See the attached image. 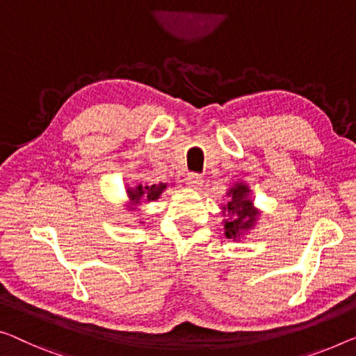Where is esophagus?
Here are the masks:
<instances>
[{
  "mask_svg": "<svg viewBox=\"0 0 356 356\" xmlns=\"http://www.w3.org/2000/svg\"><path fill=\"white\" fill-rule=\"evenodd\" d=\"M187 184H188L192 188L200 190L201 187H203L204 180H203V177L198 176V174H190L188 179H187Z\"/></svg>",
  "mask_w": 356,
  "mask_h": 356,
  "instance_id": "esophagus-1",
  "label": "esophagus"
}]
</instances>
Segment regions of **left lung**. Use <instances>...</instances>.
I'll use <instances>...</instances> for the list:
<instances>
[{
    "mask_svg": "<svg viewBox=\"0 0 356 356\" xmlns=\"http://www.w3.org/2000/svg\"><path fill=\"white\" fill-rule=\"evenodd\" d=\"M229 201L220 206L224 216V235L233 241H240L257 227L262 211L254 206L249 185L240 180L227 190Z\"/></svg>",
    "mask_w": 356,
    "mask_h": 356,
    "instance_id": "8db88e82",
    "label": "left lung"
}]
</instances>
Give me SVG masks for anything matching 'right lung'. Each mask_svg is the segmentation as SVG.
<instances>
[{"label": "right lung", "instance_id": "obj_1", "mask_svg": "<svg viewBox=\"0 0 356 356\" xmlns=\"http://www.w3.org/2000/svg\"><path fill=\"white\" fill-rule=\"evenodd\" d=\"M169 187V184H152V185H142L137 184L136 187H126V204L124 208L126 211L131 212H137L140 209V206L144 203H152V201L160 200V196L163 195L164 190ZM139 224H144V222L139 220Z\"/></svg>", "mask_w": 356, "mask_h": 356}]
</instances>
